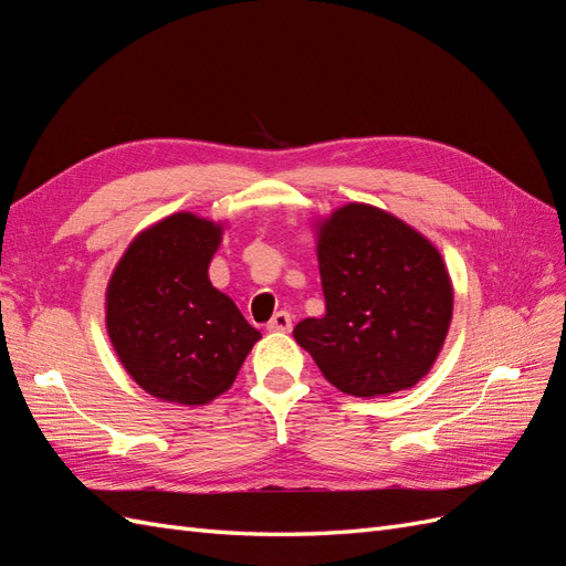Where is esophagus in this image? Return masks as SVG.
<instances>
[{
    "instance_id": "1",
    "label": "esophagus",
    "mask_w": 566,
    "mask_h": 566,
    "mask_svg": "<svg viewBox=\"0 0 566 566\" xmlns=\"http://www.w3.org/2000/svg\"><path fill=\"white\" fill-rule=\"evenodd\" d=\"M290 328H293V318H290L287 312L273 314V318L266 323L269 333H290Z\"/></svg>"
}]
</instances>
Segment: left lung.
Listing matches in <instances>:
<instances>
[{"label":"left lung","instance_id":"obj_1","mask_svg":"<svg viewBox=\"0 0 566 566\" xmlns=\"http://www.w3.org/2000/svg\"><path fill=\"white\" fill-rule=\"evenodd\" d=\"M325 316L295 325L323 378L352 397H387L430 373L453 316L439 250L406 221L349 202L318 224Z\"/></svg>","mask_w":566,"mask_h":566}]
</instances>
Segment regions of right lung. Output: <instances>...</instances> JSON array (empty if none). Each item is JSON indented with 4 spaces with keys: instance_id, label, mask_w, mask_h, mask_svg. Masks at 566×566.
Returning a JSON list of instances; mask_svg holds the SVG:
<instances>
[{
    "instance_id": "right-lung-1",
    "label": "right lung",
    "mask_w": 566,
    "mask_h": 566,
    "mask_svg": "<svg viewBox=\"0 0 566 566\" xmlns=\"http://www.w3.org/2000/svg\"><path fill=\"white\" fill-rule=\"evenodd\" d=\"M219 243L221 224L177 212L136 235L111 276L106 328L115 354L163 401L217 399L262 337L210 283Z\"/></svg>"
}]
</instances>
